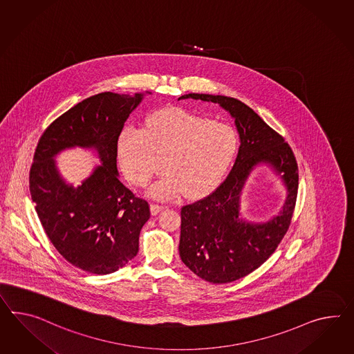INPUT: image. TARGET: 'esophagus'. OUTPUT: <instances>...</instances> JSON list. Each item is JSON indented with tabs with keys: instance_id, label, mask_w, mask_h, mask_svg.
I'll return each instance as SVG.
<instances>
[{
	"instance_id": "obj_1",
	"label": "esophagus",
	"mask_w": 354,
	"mask_h": 354,
	"mask_svg": "<svg viewBox=\"0 0 354 354\" xmlns=\"http://www.w3.org/2000/svg\"><path fill=\"white\" fill-rule=\"evenodd\" d=\"M165 208L164 205H160V204H155V203H153L151 205H150V210H151V214L153 216H156L159 212H162L163 209Z\"/></svg>"
}]
</instances>
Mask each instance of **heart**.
Segmentation results:
<instances>
[{
    "label": "heart",
    "instance_id": "1",
    "mask_svg": "<svg viewBox=\"0 0 354 354\" xmlns=\"http://www.w3.org/2000/svg\"><path fill=\"white\" fill-rule=\"evenodd\" d=\"M239 138L228 124L182 109L151 114L144 129L126 126L117 142L120 167L129 182L145 186L156 171L154 154H167L165 174L149 195L169 200L183 191L199 198L217 187L235 159Z\"/></svg>",
    "mask_w": 354,
    "mask_h": 354
}]
</instances>
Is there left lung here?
Instances as JSON below:
<instances>
[{"label":"left lung","instance_id":"left-lung-1","mask_svg":"<svg viewBox=\"0 0 354 354\" xmlns=\"http://www.w3.org/2000/svg\"><path fill=\"white\" fill-rule=\"evenodd\" d=\"M219 104L234 118L241 145L226 180L205 198L181 209L180 255L192 272L212 283L243 279L266 262L281 243L295 209L299 174L290 145L252 108L234 97L187 93L178 97ZM267 162L288 187L280 216L266 224L239 217V192L253 167Z\"/></svg>","mask_w":354,"mask_h":354}]
</instances>
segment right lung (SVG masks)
Here are the masks:
<instances>
[{"label": "right lung", "instance_id": "right-lung-1", "mask_svg": "<svg viewBox=\"0 0 354 354\" xmlns=\"http://www.w3.org/2000/svg\"><path fill=\"white\" fill-rule=\"evenodd\" d=\"M142 100L102 92L55 119L39 137L29 172L37 216L55 249L86 272H115L138 252V236L150 208L118 180L117 142L132 110ZM81 145L98 150L102 166L81 187L66 185L53 156Z\"/></svg>", "mask_w": 354, "mask_h": 354}]
</instances>
